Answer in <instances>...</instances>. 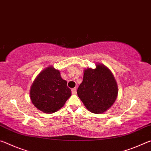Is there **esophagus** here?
<instances>
[{
    "label": "esophagus",
    "instance_id": "esophagus-1",
    "mask_svg": "<svg viewBox=\"0 0 151 151\" xmlns=\"http://www.w3.org/2000/svg\"><path fill=\"white\" fill-rule=\"evenodd\" d=\"M71 92H72L73 94H76V93H77V89H76V88L71 89Z\"/></svg>",
    "mask_w": 151,
    "mask_h": 151
}]
</instances>
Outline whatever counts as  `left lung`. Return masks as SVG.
Wrapping results in <instances>:
<instances>
[{
  "label": "left lung",
  "instance_id": "left-lung-1",
  "mask_svg": "<svg viewBox=\"0 0 151 151\" xmlns=\"http://www.w3.org/2000/svg\"><path fill=\"white\" fill-rule=\"evenodd\" d=\"M77 93L88 110L101 114L109 109L116 100L118 86L109 69L99 63L95 69L88 68L83 71V81Z\"/></svg>",
  "mask_w": 151,
  "mask_h": 151
}]
</instances>
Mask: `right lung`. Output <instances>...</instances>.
Wrapping results in <instances>:
<instances>
[{"mask_svg":"<svg viewBox=\"0 0 151 151\" xmlns=\"http://www.w3.org/2000/svg\"><path fill=\"white\" fill-rule=\"evenodd\" d=\"M71 95L67 81L53 66L41 71L30 90L32 103L37 109L47 114L55 112L62 108Z\"/></svg>","mask_w":151,"mask_h":151,"instance_id":"1","label":"right lung"}]
</instances>
